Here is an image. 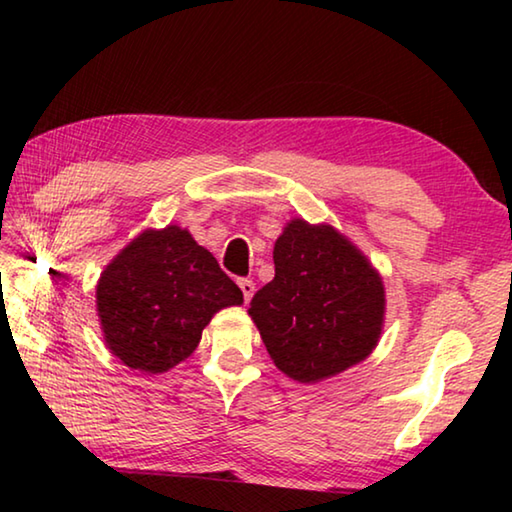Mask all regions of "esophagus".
I'll return each instance as SVG.
<instances>
[{
  "instance_id": "esophagus-1",
  "label": "esophagus",
  "mask_w": 512,
  "mask_h": 512,
  "mask_svg": "<svg viewBox=\"0 0 512 512\" xmlns=\"http://www.w3.org/2000/svg\"><path fill=\"white\" fill-rule=\"evenodd\" d=\"M237 284H239L241 293H244V300H246V302H248L250 298H253V293H255V282H253V280H246V277H241V280H239Z\"/></svg>"
}]
</instances>
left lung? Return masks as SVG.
Wrapping results in <instances>:
<instances>
[{"label": "left lung", "mask_w": 512, "mask_h": 512, "mask_svg": "<svg viewBox=\"0 0 512 512\" xmlns=\"http://www.w3.org/2000/svg\"><path fill=\"white\" fill-rule=\"evenodd\" d=\"M275 277L248 314L284 375L311 384L366 359L384 323V284L348 239L296 219L273 248Z\"/></svg>", "instance_id": "1"}]
</instances>
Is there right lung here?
I'll return each instance as SVG.
<instances>
[{
    "label": "right lung",
    "instance_id": "right-lung-1",
    "mask_svg": "<svg viewBox=\"0 0 512 512\" xmlns=\"http://www.w3.org/2000/svg\"><path fill=\"white\" fill-rule=\"evenodd\" d=\"M244 293L187 230H146L112 259L97 284L108 348L128 368L164 372L196 350L216 311Z\"/></svg>",
    "mask_w": 512,
    "mask_h": 512
}]
</instances>
